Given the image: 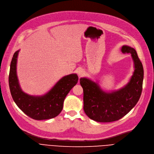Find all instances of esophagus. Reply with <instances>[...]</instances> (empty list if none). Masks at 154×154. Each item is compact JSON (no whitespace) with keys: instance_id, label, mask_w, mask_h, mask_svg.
<instances>
[{"instance_id":"esophagus-1","label":"esophagus","mask_w":154,"mask_h":154,"mask_svg":"<svg viewBox=\"0 0 154 154\" xmlns=\"http://www.w3.org/2000/svg\"><path fill=\"white\" fill-rule=\"evenodd\" d=\"M84 71L83 69H82V68L79 69V70H78V75L81 77V76H82V75H84Z\"/></svg>"}]
</instances>
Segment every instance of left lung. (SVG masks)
Returning a JSON list of instances; mask_svg holds the SVG:
<instances>
[{
	"instance_id": "1",
	"label": "left lung",
	"mask_w": 154,
	"mask_h": 154,
	"mask_svg": "<svg viewBox=\"0 0 154 154\" xmlns=\"http://www.w3.org/2000/svg\"><path fill=\"white\" fill-rule=\"evenodd\" d=\"M123 53L131 54L134 71L130 81L120 90L107 92L97 82L86 77L80 79L84 91V111L91 120L111 122L120 120L129 112L141 97L143 81V67L134 48L122 46Z\"/></svg>"
}]
</instances>
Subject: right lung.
I'll return each mask as SVG.
<instances>
[{
  "label": "right lung",
  "mask_w": 154,
  "mask_h": 154,
  "mask_svg": "<svg viewBox=\"0 0 154 154\" xmlns=\"http://www.w3.org/2000/svg\"><path fill=\"white\" fill-rule=\"evenodd\" d=\"M19 52L20 50L14 54L9 75V86L14 102L26 115L34 120H48L56 117L63 109L64 98L77 83V75L72 73L64 76L43 95H29L22 91L17 77Z\"/></svg>",
  "instance_id": "right-lung-1"
}]
</instances>
